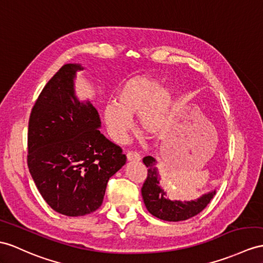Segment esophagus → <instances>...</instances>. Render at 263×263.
<instances>
[{
    "instance_id": "esophagus-1",
    "label": "esophagus",
    "mask_w": 263,
    "mask_h": 263,
    "mask_svg": "<svg viewBox=\"0 0 263 263\" xmlns=\"http://www.w3.org/2000/svg\"><path fill=\"white\" fill-rule=\"evenodd\" d=\"M126 156H127L128 162H138L140 159L139 154L136 152H128Z\"/></svg>"
}]
</instances>
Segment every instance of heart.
I'll return each mask as SVG.
<instances>
[{
    "label": "heart",
    "mask_w": 263,
    "mask_h": 263,
    "mask_svg": "<svg viewBox=\"0 0 263 263\" xmlns=\"http://www.w3.org/2000/svg\"><path fill=\"white\" fill-rule=\"evenodd\" d=\"M174 92L147 76L128 79L115 95V105H107L102 119L110 136L124 142L132 129V118L138 115V126L148 136H158L168 128L174 107Z\"/></svg>",
    "instance_id": "heart-1"
}]
</instances>
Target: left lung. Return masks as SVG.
Instances as JSON below:
<instances>
[{"label": "left lung", "instance_id": "8db88e82", "mask_svg": "<svg viewBox=\"0 0 263 263\" xmlns=\"http://www.w3.org/2000/svg\"><path fill=\"white\" fill-rule=\"evenodd\" d=\"M143 163L148 168V174L142 187L145 206L151 214L163 221L178 222L191 219L202 212L216 193V190H213L195 200H171L161 185L156 159L153 156H146L143 158Z\"/></svg>", "mask_w": 263, "mask_h": 263}]
</instances>
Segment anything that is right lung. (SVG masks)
<instances>
[{
  "label": "right lung",
  "mask_w": 263,
  "mask_h": 263,
  "mask_svg": "<svg viewBox=\"0 0 263 263\" xmlns=\"http://www.w3.org/2000/svg\"><path fill=\"white\" fill-rule=\"evenodd\" d=\"M79 63H68L43 88L28 132L30 174L49 206L67 216L95 212L109 178L126 164L119 146L100 133L97 109L76 95Z\"/></svg>",
  "instance_id": "add662e5"
}]
</instances>
